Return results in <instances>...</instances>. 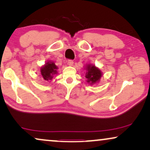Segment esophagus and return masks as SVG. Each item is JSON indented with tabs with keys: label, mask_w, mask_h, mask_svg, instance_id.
<instances>
[{
	"label": "esophagus",
	"mask_w": 150,
	"mask_h": 150,
	"mask_svg": "<svg viewBox=\"0 0 150 150\" xmlns=\"http://www.w3.org/2000/svg\"><path fill=\"white\" fill-rule=\"evenodd\" d=\"M67 64H68L69 66H72L74 64V61L72 60H69L68 62H67Z\"/></svg>",
	"instance_id": "1"
}]
</instances>
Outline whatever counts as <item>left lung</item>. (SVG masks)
<instances>
[{"instance_id":"obj_1","label":"left lung","mask_w":150,"mask_h":150,"mask_svg":"<svg viewBox=\"0 0 150 150\" xmlns=\"http://www.w3.org/2000/svg\"><path fill=\"white\" fill-rule=\"evenodd\" d=\"M85 69H86L85 78L87 79L88 84L93 85L99 83L102 76V72L98 67L94 65L87 64L86 65Z\"/></svg>"}]
</instances>
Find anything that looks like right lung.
Here are the masks:
<instances>
[{"label": "right lung", "mask_w": 150, "mask_h": 150, "mask_svg": "<svg viewBox=\"0 0 150 150\" xmlns=\"http://www.w3.org/2000/svg\"><path fill=\"white\" fill-rule=\"evenodd\" d=\"M58 67L55 65L53 61H48L45 65L41 67L40 76L44 79V81H50L53 79L55 74H57Z\"/></svg>", "instance_id": "1"}]
</instances>
